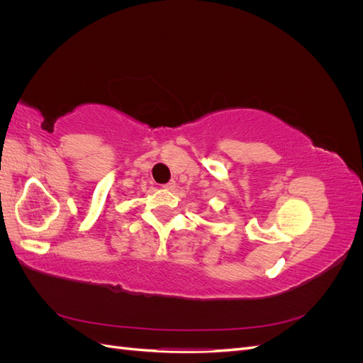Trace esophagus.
<instances>
[{
  "instance_id": "1",
  "label": "esophagus",
  "mask_w": 363,
  "mask_h": 363,
  "mask_svg": "<svg viewBox=\"0 0 363 363\" xmlns=\"http://www.w3.org/2000/svg\"><path fill=\"white\" fill-rule=\"evenodd\" d=\"M163 188H164V189H174V188H175V182H174V180L168 182L167 184H163Z\"/></svg>"
}]
</instances>
